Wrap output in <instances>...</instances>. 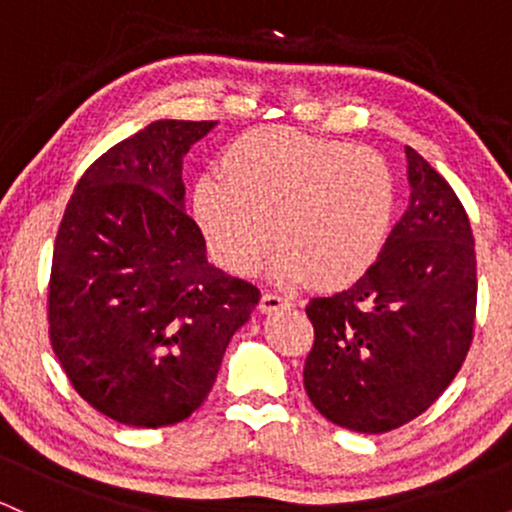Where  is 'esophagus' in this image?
I'll use <instances>...</instances> for the list:
<instances>
[{"label": "esophagus", "mask_w": 512, "mask_h": 512, "mask_svg": "<svg viewBox=\"0 0 512 512\" xmlns=\"http://www.w3.org/2000/svg\"><path fill=\"white\" fill-rule=\"evenodd\" d=\"M293 301L289 296H281V293H274V291H267L262 293V301H260V310L262 313H274V310L279 308H291Z\"/></svg>", "instance_id": "1"}]
</instances>
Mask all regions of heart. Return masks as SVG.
I'll return each mask as SVG.
<instances>
[{"label": "heart", "mask_w": 512, "mask_h": 512, "mask_svg": "<svg viewBox=\"0 0 512 512\" xmlns=\"http://www.w3.org/2000/svg\"><path fill=\"white\" fill-rule=\"evenodd\" d=\"M395 209V173L378 151L286 127L240 134L219 175H202L192 192V216L223 269L257 274L276 240V276L325 291L368 274Z\"/></svg>", "instance_id": "heart-1"}]
</instances>
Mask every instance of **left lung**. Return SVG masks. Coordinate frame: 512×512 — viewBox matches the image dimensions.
<instances>
[{"instance_id": "obj_1", "label": "left lung", "mask_w": 512, "mask_h": 512, "mask_svg": "<svg viewBox=\"0 0 512 512\" xmlns=\"http://www.w3.org/2000/svg\"><path fill=\"white\" fill-rule=\"evenodd\" d=\"M409 207L351 289L305 305L315 330L303 385L332 424L387 433L443 395L477 317L469 216L448 180L407 146Z\"/></svg>"}]
</instances>
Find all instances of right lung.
Returning a JSON list of instances; mask_svg holds the SVG:
<instances>
[{
	"label": "right lung",
	"instance_id": "right-lung-1",
	"mask_svg": "<svg viewBox=\"0 0 512 512\" xmlns=\"http://www.w3.org/2000/svg\"><path fill=\"white\" fill-rule=\"evenodd\" d=\"M216 122L156 120L98 156L64 209L48 332L74 390L108 419L161 428L199 409L260 289L207 260L182 156Z\"/></svg>",
	"mask_w": 512,
	"mask_h": 512
}]
</instances>
